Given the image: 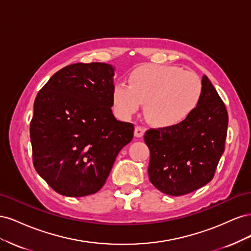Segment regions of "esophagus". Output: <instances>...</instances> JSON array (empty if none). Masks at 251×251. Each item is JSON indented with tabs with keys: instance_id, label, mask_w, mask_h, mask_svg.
Listing matches in <instances>:
<instances>
[{
	"instance_id": "esophagus-1",
	"label": "esophagus",
	"mask_w": 251,
	"mask_h": 251,
	"mask_svg": "<svg viewBox=\"0 0 251 251\" xmlns=\"http://www.w3.org/2000/svg\"><path fill=\"white\" fill-rule=\"evenodd\" d=\"M143 134H144V128H143V127H141V126H137L135 127V131H134L135 137L140 138V137H142Z\"/></svg>"
}]
</instances>
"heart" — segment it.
<instances>
[{
	"instance_id": "b5f03b06",
	"label": "heart",
	"mask_w": 251,
	"mask_h": 251,
	"mask_svg": "<svg viewBox=\"0 0 251 251\" xmlns=\"http://www.w3.org/2000/svg\"><path fill=\"white\" fill-rule=\"evenodd\" d=\"M203 86L198 75L183 68L144 64L131 72L128 85L113 87L112 100L116 112L131 118L144 104V116L151 125L172 127L183 124L198 108Z\"/></svg>"
}]
</instances>
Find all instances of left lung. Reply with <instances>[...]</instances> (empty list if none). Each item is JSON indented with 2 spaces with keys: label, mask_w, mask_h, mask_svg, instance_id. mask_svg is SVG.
Masks as SVG:
<instances>
[{
  "label": "left lung",
  "mask_w": 251,
  "mask_h": 251,
  "mask_svg": "<svg viewBox=\"0 0 251 251\" xmlns=\"http://www.w3.org/2000/svg\"><path fill=\"white\" fill-rule=\"evenodd\" d=\"M202 86L198 108L183 124L144 134L151 153L149 178L163 194L182 196L207 184L224 151L228 114L206 75Z\"/></svg>",
  "instance_id": "1"
}]
</instances>
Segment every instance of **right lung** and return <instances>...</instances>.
<instances>
[{"label":"right lung","instance_id":"right-lung-1","mask_svg":"<svg viewBox=\"0 0 251 251\" xmlns=\"http://www.w3.org/2000/svg\"><path fill=\"white\" fill-rule=\"evenodd\" d=\"M114 68L77 63L52 75L37 93L30 123L33 165L54 191L83 197L103 186L134 126L112 112Z\"/></svg>","mask_w":251,"mask_h":251}]
</instances>
